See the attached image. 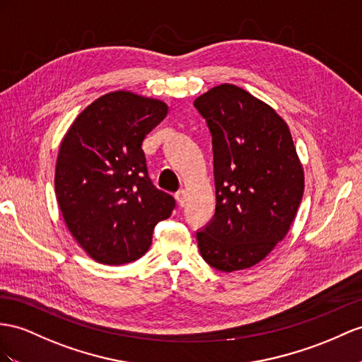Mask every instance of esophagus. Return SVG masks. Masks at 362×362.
I'll return each instance as SVG.
<instances>
[{
  "mask_svg": "<svg viewBox=\"0 0 362 362\" xmlns=\"http://www.w3.org/2000/svg\"><path fill=\"white\" fill-rule=\"evenodd\" d=\"M175 200H177V203H179V206H185V202H187V192H185L183 189H180V191H177L175 192Z\"/></svg>",
  "mask_w": 362,
  "mask_h": 362,
  "instance_id": "esophagus-1",
  "label": "esophagus"
}]
</instances>
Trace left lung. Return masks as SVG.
Returning <instances> with one entry per match:
<instances>
[{
  "instance_id": "1",
  "label": "left lung",
  "mask_w": 362,
  "mask_h": 362,
  "mask_svg": "<svg viewBox=\"0 0 362 362\" xmlns=\"http://www.w3.org/2000/svg\"><path fill=\"white\" fill-rule=\"evenodd\" d=\"M212 137L216 214L197 230L200 255L221 272L252 267L289 233L304 173L289 127L260 99L221 84L194 100Z\"/></svg>"
}]
</instances>
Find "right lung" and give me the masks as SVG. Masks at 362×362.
<instances>
[{"instance_id":"1","label":"right lung","mask_w":362,"mask_h":362,"mask_svg":"<svg viewBox=\"0 0 362 362\" xmlns=\"http://www.w3.org/2000/svg\"><path fill=\"white\" fill-rule=\"evenodd\" d=\"M168 113L165 102L113 91L90 104L59 146L54 192L64 221L98 263L141 258L175 200L148 175L142 142Z\"/></svg>"}]
</instances>
